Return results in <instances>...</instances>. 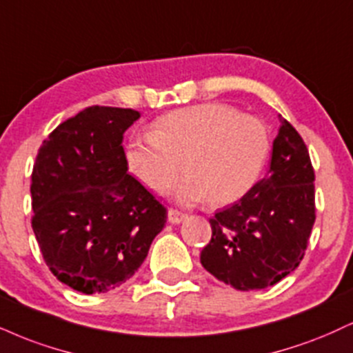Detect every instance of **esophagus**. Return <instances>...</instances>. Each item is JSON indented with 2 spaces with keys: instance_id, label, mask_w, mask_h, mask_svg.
Returning <instances> with one entry per match:
<instances>
[{
  "instance_id": "esophagus-1",
  "label": "esophagus",
  "mask_w": 353,
  "mask_h": 353,
  "mask_svg": "<svg viewBox=\"0 0 353 353\" xmlns=\"http://www.w3.org/2000/svg\"><path fill=\"white\" fill-rule=\"evenodd\" d=\"M185 217H188V215L182 214V212H179V210H174V209L168 210V220H169V223H172V225L184 222Z\"/></svg>"
}]
</instances>
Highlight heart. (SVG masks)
I'll use <instances>...</instances> for the list:
<instances>
[{"instance_id":"b5f03b06","label":"heart","mask_w":353,"mask_h":353,"mask_svg":"<svg viewBox=\"0 0 353 353\" xmlns=\"http://www.w3.org/2000/svg\"><path fill=\"white\" fill-rule=\"evenodd\" d=\"M266 126L225 103L174 110L152 123L151 133L131 136L125 163L131 176L151 192L163 194L179 176L176 190L185 205L209 201L222 207L240 201L260 177L268 158Z\"/></svg>"}]
</instances>
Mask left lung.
Returning <instances> with one entry per match:
<instances>
[{
    "label": "left lung",
    "mask_w": 353,
    "mask_h": 353,
    "mask_svg": "<svg viewBox=\"0 0 353 353\" xmlns=\"http://www.w3.org/2000/svg\"><path fill=\"white\" fill-rule=\"evenodd\" d=\"M266 176L212 217L202 266L239 291L273 286L292 273L307 248L314 220V169L298 131L279 114Z\"/></svg>",
    "instance_id": "8db88e82"
}]
</instances>
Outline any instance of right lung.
<instances>
[{
	"instance_id": "right-lung-1",
	"label": "right lung",
	"mask_w": 353,
	"mask_h": 353,
	"mask_svg": "<svg viewBox=\"0 0 353 353\" xmlns=\"http://www.w3.org/2000/svg\"><path fill=\"white\" fill-rule=\"evenodd\" d=\"M139 117L131 108H85L37 152L34 235L55 278L83 294L130 279L164 228L165 209L125 163L123 134Z\"/></svg>"
}]
</instances>
